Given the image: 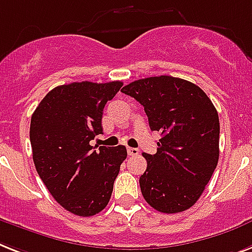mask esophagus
Masks as SVG:
<instances>
[{"instance_id":"obj_1","label":"esophagus","mask_w":252,"mask_h":252,"mask_svg":"<svg viewBox=\"0 0 252 252\" xmlns=\"http://www.w3.org/2000/svg\"><path fill=\"white\" fill-rule=\"evenodd\" d=\"M127 154L130 155V156H138L139 150H138V148H131V147H128Z\"/></svg>"}]
</instances>
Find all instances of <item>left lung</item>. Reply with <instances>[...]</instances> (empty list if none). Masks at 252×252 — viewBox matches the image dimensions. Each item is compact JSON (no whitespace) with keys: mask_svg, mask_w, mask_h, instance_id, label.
<instances>
[{"mask_svg":"<svg viewBox=\"0 0 252 252\" xmlns=\"http://www.w3.org/2000/svg\"><path fill=\"white\" fill-rule=\"evenodd\" d=\"M121 92L144 106L151 130L161 134L158 152L143 154L147 169L139 183L146 202L162 213L186 211L219 162L216 108L196 84L169 75L135 80Z\"/></svg>","mask_w":252,"mask_h":252,"instance_id":"1","label":"left lung"}]
</instances>
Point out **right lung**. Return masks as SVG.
Returning <instances> with one entry per match:
<instances>
[{
  "mask_svg": "<svg viewBox=\"0 0 252 252\" xmlns=\"http://www.w3.org/2000/svg\"><path fill=\"white\" fill-rule=\"evenodd\" d=\"M122 82H75L46 94L31 117L32 158L56 202L82 217L101 212L109 203L125 146H91L102 134L104 106Z\"/></svg>",
  "mask_w": 252,
  "mask_h": 252,
  "instance_id": "right-lung-1",
  "label": "right lung"
}]
</instances>
